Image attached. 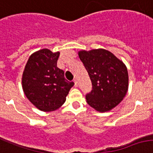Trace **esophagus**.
Here are the masks:
<instances>
[{
    "instance_id": "obj_1",
    "label": "esophagus",
    "mask_w": 153,
    "mask_h": 153,
    "mask_svg": "<svg viewBox=\"0 0 153 153\" xmlns=\"http://www.w3.org/2000/svg\"><path fill=\"white\" fill-rule=\"evenodd\" d=\"M74 85H75V86H78V82H77V80H75V79H74Z\"/></svg>"
}]
</instances>
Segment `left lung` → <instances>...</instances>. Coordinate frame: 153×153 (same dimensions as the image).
<instances>
[{"label":"left lung","mask_w":153,"mask_h":153,"mask_svg":"<svg viewBox=\"0 0 153 153\" xmlns=\"http://www.w3.org/2000/svg\"><path fill=\"white\" fill-rule=\"evenodd\" d=\"M79 56L93 86L91 92L85 95L88 105L100 112L114 108L123 100L128 89L126 65L111 52L103 48L79 51Z\"/></svg>","instance_id":"1"}]
</instances>
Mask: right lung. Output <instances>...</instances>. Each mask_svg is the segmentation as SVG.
<instances>
[{"mask_svg": "<svg viewBox=\"0 0 153 153\" xmlns=\"http://www.w3.org/2000/svg\"><path fill=\"white\" fill-rule=\"evenodd\" d=\"M59 53L43 48L33 53L25 66L22 85L27 99L43 111H55L63 105L73 82L57 68Z\"/></svg>", "mask_w": 153, "mask_h": 153, "instance_id": "1", "label": "right lung"}]
</instances>
